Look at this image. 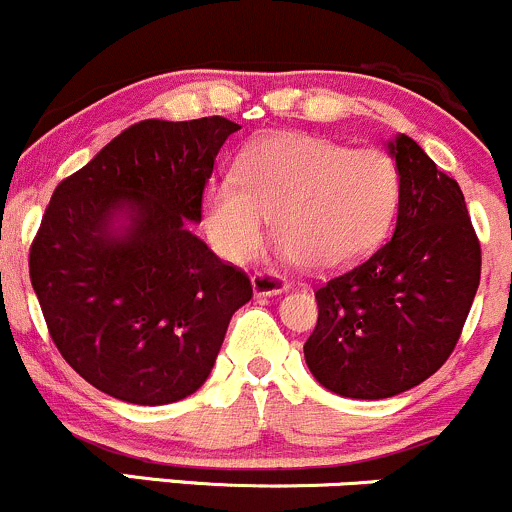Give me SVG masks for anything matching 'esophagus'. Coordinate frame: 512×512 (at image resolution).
<instances>
[{
    "label": "esophagus",
    "mask_w": 512,
    "mask_h": 512,
    "mask_svg": "<svg viewBox=\"0 0 512 512\" xmlns=\"http://www.w3.org/2000/svg\"><path fill=\"white\" fill-rule=\"evenodd\" d=\"M287 289V279H282L274 272H257L252 277V292H255V297H274V294H282Z\"/></svg>",
    "instance_id": "obj_1"
}]
</instances>
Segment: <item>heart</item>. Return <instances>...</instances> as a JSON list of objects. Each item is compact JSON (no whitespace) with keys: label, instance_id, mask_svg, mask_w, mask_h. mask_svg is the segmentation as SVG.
<instances>
[{"label":"heart","instance_id":"obj_1","mask_svg":"<svg viewBox=\"0 0 512 512\" xmlns=\"http://www.w3.org/2000/svg\"><path fill=\"white\" fill-rule=\"evenodd\" d=\"M397 206L400 174L387 154L277 132L240 154L235 179L208 184L203 225L225 260L245 262L260 252L274 215L284 262L343 272L383 245Z\"/></svg>","mask_w":512,"mask_h":512}]
</instances>
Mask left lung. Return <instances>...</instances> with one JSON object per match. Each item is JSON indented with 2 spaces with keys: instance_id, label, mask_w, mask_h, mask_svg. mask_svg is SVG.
I'll list each match as a JSON object with an SVG mask.
<instances>
[{
  "instance_id": "obj_1",
  "label": "left lung",
  "mask_w": 512,
  "mask_h": 512,
  "mask_svg": "<svg viewBox=\"0 0 512 512\" xmlns=\"http://www.w3.org/2000/svg\"><path fill=\"white\" fill-rule=\"evenodd\" d=\"M400 174L392 240L316 292L311 375L353 400L412 390L446 363L481 282V245L459 184L414 139L387 142Z\"/></svg>"
}]
</instances>
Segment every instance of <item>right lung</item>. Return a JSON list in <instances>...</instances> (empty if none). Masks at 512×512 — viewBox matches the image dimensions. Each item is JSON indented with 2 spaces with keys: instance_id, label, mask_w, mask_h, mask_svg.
I'll use <instances>...</instances> for the list:
<instances>
[{
  "instance_id": "right-lung-1",
  "label": "right lung",
  "mask_w": 512,
  "mask_h": 512,
  "mask_svg": "<svg viewBox=\"0 0 512 512\" xmlns=\"http://www.w3.org/2000/svg\"><path fill=\"white\" fill-rule=\"evenodd\" d=\"M238 129L225 117L144 120L53 191L31 284L56 348L105 395L147 407L193 395L252 299L247 274L188 225Z\"/></svg>"
}]
</instances>
